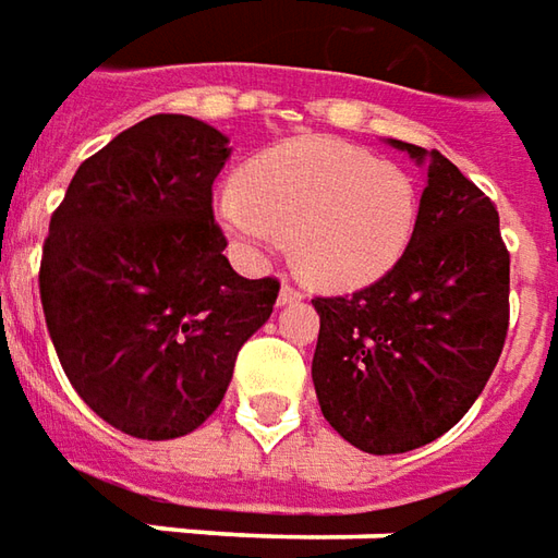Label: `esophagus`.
<instances>
[{"mask_svg":"<svg viewBox=\"0 0 558 558\" xmlns=\"http://www.w3.org/2000/svg\"><path fill=\"white\" fill-rule=\"evenodd\" d=\"M278 302H280V305H293V302H302V293L295 290L293 283H287V280H283V283H280Z\"/></svg>","mask_w":558,"mask_h":558,"instance_id":"34e87169","label":"esophagus"}]
</instances>
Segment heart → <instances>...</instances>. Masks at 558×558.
<instances>
[{"label":"heart","instance_id":"heart-1","mask_svg":"<svg viewBox=\"0 0 558 558\" xmlns=\"http://www.w3.org/2000/svg\"><path fill=\"white\" fill-rule=\"evenodd\" d=\"M216 226L259 265L290 238L299 275L348 293L385 278L407 253L418 192L407 170L332 136L280 143L214 201Z\"/></svg>","mask_w":558,"mask_h":558}]
</instances>
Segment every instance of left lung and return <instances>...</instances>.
I'll return each instance as SVG.
<instances>
[{"label":"left lung","instance_id":"1","mask_svg":"<svg viewBox=\"0 0 558 558\" xmlns=\"http://www.w3.org/2000/svg\"><path fill=\"white\" fill-rule=\"evenodd\" d=\"M388 143L427 170L407 253L354 295L311 299L320 412L369 454L412 452L452 430L486 388L510 317L495 204L439 151Z\"/></svg>","mask_w":558,"mask_h":558}]
</instances>
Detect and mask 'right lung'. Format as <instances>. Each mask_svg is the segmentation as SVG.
Masks as SVG:
<instances>
[{
  "label": "right lung",
  "instance_id": "1",
  "mask_svg": "<svg viewBox=\"0 0 558 558\" xmlns=\"http://www.w3.org/2000/svg\"><path fill=\"white\" fill-rule=\"evenodd\" d=\"M229 136L192 116H151L75 170L39 271L60 366L104 422L173 439L207 422L241 344L271 317L278 280L222 256L214 180Z\"/></svg>",
  "mask_w": 558,
  "mask_h": 558
}]
</instances>
